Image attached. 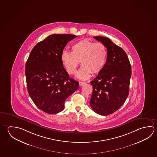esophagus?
Segmentation results:
<instances>
[{"label": "esophagus", "instance_id": "esophagus-1", "mask_svg": "<svg viewBox=\"0 0 157 157\" xmlns=\"http://www.w3.org/2000/svg\"><path fill=\"white\" fill-rule=\"evenodd\" d=\"M84 84H85V82H79V86H82V85H84Z\"/></svg>", "mask_w": 157, "mask_h": 157}]
</instances>
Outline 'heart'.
<instances>
[{
	"label": "heart",
	"mask_w": 157,
	"mask_h": 157,
	"mask_svg": "<svg viewBox=\"0 0 157 157\" xmlns=\"http://www.w3.org/2000/svg\"><path fill=\"white\" fill-rule=\"evenodd\" d=\"M72 50V52L64 50L61 56L62 62L69 75L75 74L80 61L82 66L76 75L80 79H87L92 73L96 75L101 72L107 56V48L104 44L83 39L73 44Z\"/></svg>",
	"instance_id": "1"
}]
</instances>
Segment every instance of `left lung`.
Listing matches in <instances>:
<instances>
[{"mask_svg":"<svg viewBox=\"0 0 157 157\" xmlns=\"http://www.w3.org/2000/svg\"><path fill=\"white\" fill-rule=\"evenodd\" d=\"M94 38L106 46L107 59L104 67L91 81L93 91L90 105L100 115L115 113L124 104L129 94L131 66L124 50L106 37Z\"/></svg>","mask_w":157,"mask_h":157,"instance_id":"obj_1","label":"left lung"}]
</instances>
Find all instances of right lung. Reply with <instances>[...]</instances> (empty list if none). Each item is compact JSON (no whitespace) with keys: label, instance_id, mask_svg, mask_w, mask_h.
<instances>
[{"label":"right lung","instance_id":"1","mask_svg":"<svg viewBox=\"0 0 157 157\" xmlns=\"http://www.w3.org/2000/svg\"><path fill=\"white\" fill-rule=\"evenodd\" d=\"M77 37L70 34L48 36L33 47L26 63L28 93L44 113L62 111L66 100L79 88V82L69 78L61 59L68 42Z\"/></svg>","mask_w":157,"mask_h":157}]
</instances>
